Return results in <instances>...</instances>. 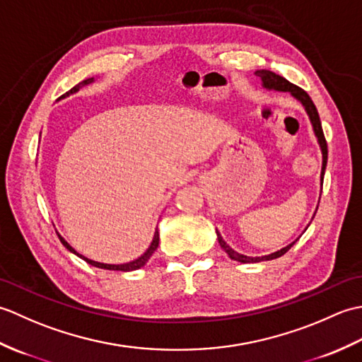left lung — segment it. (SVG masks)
I'll return each instance as SVG.
<instances>
[{
  "instance_id": "left-lung-1",
  "label": "left lung",
  "mask_w": 362,
  "mask_h": 362,
  "mask_svg": "<svg viewBox=\"0 0 362 362\" xmlns=\"http://www.w3.org/2000/svg\"><path fill=\"white\" fill-rule=\"evenodd\" d=\"M255 74L258 76V78L261 79V86H263V88L269 90V91H281V93H291V96H294L297 101L303 105V109L306 112V115H308V118L311 121V126H313V130H314V135H316L317 138V143H319V148H320V152H322V171H320V187L322 183H324V174H325V168H327V158H328V149H327V141H325V136H324V130H322V124H320V118H319V113H317V109L316 105H314V103L311 101V98L308 96V93L306 91H303L300 87L294 86V83H291L289 81H286L284 78H281V76H279L276 73L271 71V70H257ZM317 211V209H316ZM316 214V213H314ZM314 218V216H313ZM311 224V222H310ZM310 224L306 226V228L310 227ZM305 228V230H306ZM303 230V233H305ZM216 235H218V241H219V245L222 249H224L227 252V255L232 258L233 261H240V263H259V261H267V259H275L279 258L281 255H284L292 245H294L297 243V240L292 241L291 244L284 245L283 249L276 250L274 253H269V255H263V257H247V255H243V253H238L236 250H233L230 245L224 241V238L221 236V233L218 232L216 228Z\"/></svg>"
}]
</instances>
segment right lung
Wrapping results in <instances>:
<instances>
[{
	"instance_id": "1",
	"label": "right lung",
	"mask_w": 362,
	"mask_h": 362,
	"mask_svg": "<svg viewBox=\"0 0 362 362\" xmlns=\"http://www.w3.org/2000/svg\"><path fill=\"white\" fill-rule=\"evenodd\" d=\"M95 81H96L95 78H90V79H86V81L79 82L78 86L73 87L70 91H66V93L62 96V99H64V98H66V96H70V95L78 93V91H79L82 87H87V86H90V83H93ZM57 235H59V233H57ZM59 238H60V241H62V244L65 245V247H66L68 250H70L71 253H74V255H78L79 258H82L83 261H87L88 264L95 266V267H99V269H105V271H121V272H132V271H136V269L143 267L146 263H148L149 258L152 257V253L157 250V247H158V243H160V233H158V228H156V232H153V238H152V241H151V245H149L148 249H146V252L143 253V255H140V257L135 258V259H132V261H129V263L109 264V263H99V261L90 259V258H87V257L81 255V253H79L78 250H74V249L71 247V245L65 241V238H64L62 235H59Z\"/></svg>"
}]
</instances>
